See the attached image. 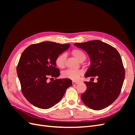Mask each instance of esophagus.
<instances>
[{"instance_id": "obj_1", "label": "esophagus", "mask_w": 135, "mask_h": 135, "mask_svg": "<svg viewBox=\"0 0 135 135\" xmlns=\"http://www.w3.org/2000/svg\"><path fill=\"white\" fill-rule=\"evenodd\" d=\"M72 83H73V84H77L79 83V82H78V81H75L73 80L72 81Z\"/></svg>"}]
</instances>
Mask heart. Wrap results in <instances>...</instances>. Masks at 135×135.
<instances>
[{"label":"heart","instance_id":"obj_1","mask_svg":"<svg viewBox=\"0 0 135 135\" xmlns=\"http://www.w3.org/2000/svg\"><path fill=\"white\" fill-rule=\"evenodd\" d=\"M71 54L79 61H84L86 57V56L84 53L79 49H74L71 51ZM66 55L65 54H61L57 56L55 60V62L57 66L60 68H64L65 65V60H66ZM83 71L78 70H72V69H68V70L63 71L62 75L65 78L70 79L73 80H77L79 78L80 75H82Z\"/></svg>","mask_w":135,"mask_h":135}]
</instances>
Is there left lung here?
I'll use <instances>...</instances> for the list:
<instances>
[{
    "label": "left lung",
    "instance_id": "left-lung-1",
    "mask_svg": "<svg viewBox=\"0 0 135 135\" xmlns=\"http://www.w3.org/2000/svg\"><path fill=\"white\" fill-rule=\"evenodd\" d=\"M75 46L87 53L91 65L85 77H97L96 83L85 81L87 90L81 99L87 107L100 110L111 105L119 96L125 70L119 52L110 45L99 40L76 43Z\"/></svg>",
    "mask_w": 135,
    "mask_h": 135
}]
</instances>
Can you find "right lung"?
<instances>
[{"instance_id": "1", "label": "right lung", "mask_w": 135, "mask_h": 135, "mask_svg": "<svg viewBox=\"0 0 135 135\" xmlns=\"http://www.w3.org/2000/svg\"><path fill=\"white\" fill-rule=\"evenodd\" d=\"M70 46V44L43 42L30 45L22 52L17 66V75L23 96L35 107L43 109L54 107L72 85L68 78L48 80L49 77L59 76L56 58Z\"/></svg>"}]
</instances>
